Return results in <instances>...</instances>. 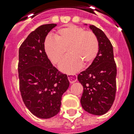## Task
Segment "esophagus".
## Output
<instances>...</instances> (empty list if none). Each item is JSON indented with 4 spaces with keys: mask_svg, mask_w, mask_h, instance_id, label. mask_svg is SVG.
<instances>
[{
    "mask_svg": "<svg viewBox=\"0 0 134 134\" xmlns=\"http://www.w3.org/2000/svg\"><path fill=\"white\" fill-rule=\"evenodd\" d=\"M67 77H68V79H69V82L71 83H73L77 81V76H76V74H67Z\"/></svg>",
    "mask_w": 134,
    "mask_h": 134,
    "instance_id": "esophagus-1",
    "label": "esophagus"
}]
</instances>
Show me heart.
Here are the masks:
<instances>
[{
  "mask_svg": "<svg viewBox=\"0 0 134 134\" xmlns=\"http://www.w3.org/2000/svg\"><path fill=\"white\" fill-rule=\"evenodd\" d=\"M99 41L91 31L83 28L69 25L61 28L55 35V39L47 37L44 42V50L53 64L60 63L66 54L70 55L60 65L64 72L74 73L84 65L91 64L99 52Z\"/></svg>",
  "mask_w": 134,
  "mask_h": 134,
  "instance_id": "1",
  "label": "heart"
}]
</instances>
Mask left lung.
Instances as JSON below:
<instances>
[{
	"label": "left lung",
	"instance_id": "left-lung-1",
	"mask_svg": "<svg viewBox=\"0 0 134 134\" xmlns=\"http://www.w3.org/2000/svg\"><path fill=\"white\" fill-rule=\"evenodd\" d=\"M90 28L99 41V52L88 69L78 75L83 87L81 104L90 114L101 115L109 110L116 92V64L113 48L101 29L91 25Z\"/></svg>",
	"mask_w": 134,
	"mask_h": 134
}]
</instances>
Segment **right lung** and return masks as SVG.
<instances>
[{
	"label": "right lung",
	"instance_id": "add662e5",
	"mask_svg": "<svg viewBox=\"0 0 134 134\" xmlns=\"http://www.w3.org/2000/svg\"><path fill=\"white\" fill-rule=\"evenodd\" d=\"M55 24L39 26L19 47L18 72L22 99L37 118H51L60 111L63 93L69 86L66 74L53 65L44 50L46 35Z\"/></svg>",
	"mask_w": 134,
	"mask_h": 134
}]
</instances>
